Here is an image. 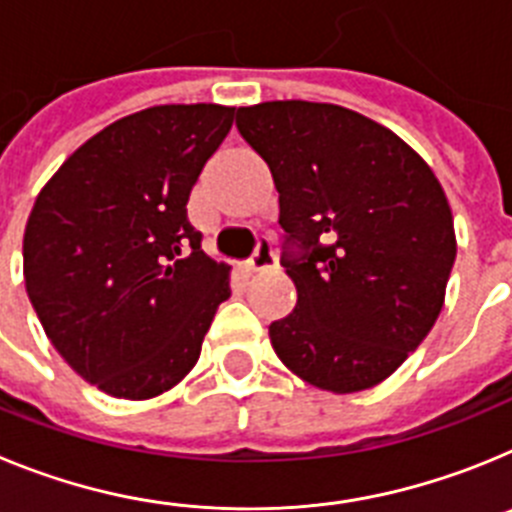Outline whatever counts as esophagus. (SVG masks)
Here are the masks:
<instances>
[{
	"mask_svg": "<svg viewBox=\"0 0 512 512\" xmlns=\"http://www.w3.org/2000/svg\"><path fill=\"white\" fill-rule=\"evenodd\" d=\"M277 266V253H274V248H271V241L269 238H261L259 246H256V251H253L251 261H248V269L251 271H269Z\"/></svg>",
	"mask_w": 512,
	"mask_h": 512,
	"instance_id": "34e87169",
	"label": "esophagus"
}]
</instances>
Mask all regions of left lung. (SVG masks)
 Returning <instances> with one entry per match:
<instances>
[{"label":"left lung","instance_id":"left-lung-1","mask_svg":"<svg viewBox=\"0 0 512 512\" xmlns=\"http://www.w3.org/2000/svg\"><path fill=\"white\" fill-rule=\"evenodd\" d=\"M238 133L279 192L282 266L297 305L271 346L312 387L348 395L390 377L431 333L456 259L436 174L402 138L338 104L241 107Z\"/></svg>","mask_w":512,"mask_h":512}]
</instances>
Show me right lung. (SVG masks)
<instances>
[{"label": "right lung", "instance_id": "obj_1", "mask_svg": "<svg viewBox=\"0 0 512 512\" xmlns=\"http://www.w3.org/2000/svg\"><path fill=\"white\" fill-rule=\"evenodd\" d=\"M233 112L161 104L112 122L27 217V297L66 364L107 395L148 400L182 382L230 297V266L202 251L187 202Z\"/></svg>", "mask_w": 512, "mask_h": 512}]
</instances>
